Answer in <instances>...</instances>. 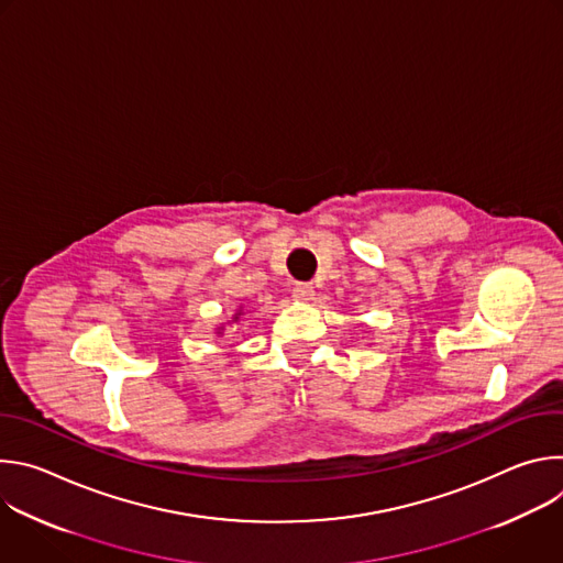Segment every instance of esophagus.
<instances>
[{
	"label": "esophagus",
	"instance_id": "34e87169",
	"mask_svg": "<svg viewBox=\"0 0 563 563\" xmlns=\"http://www.w3.org/2000/svg\"><path fill=\"white\" fill-rule=\"evenodd\" d=\"M291 296H294L296 300H300V302H309V300L313 298V287L307 285V283H300V285H296V287L291 289Z\"/></svg>",
	"mask_w": 563,
	"mask_h": 563
}]
</instances>
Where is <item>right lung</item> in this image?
Here are the masks:
<instances>
[{
    "instance_id": "add662e5",
    "label": "right lung",
    "mask_w": 563,
    "mask_h": 563,
    "mask_svg": "<svg viewBox=\"0 0 563 563\" xmlns=\"http://www.w3.org/2000/svg\"><path fill=\"white\" fill-rule=\"evenodd\" d=\"M238 316H240V311H238V313H235V316H233V320H238Z\"/></svg>"
}]
</instances>
